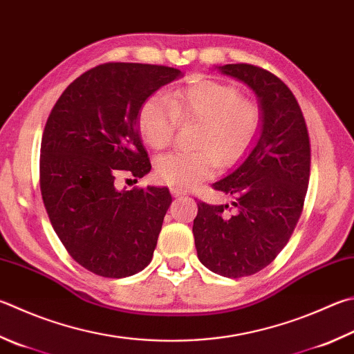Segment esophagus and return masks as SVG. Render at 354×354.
<instances>
[{
  "label": "esophagus",
  "mask_w": 354,
  "mask_h": 354,
  "mask_svg": "<svg viewBox=\"0 0 354 354\" xmlns=\"http://www.w3.org/2000/svg\"><path fill=\"white\" fill-rule=\"evenodd\" d=\"M171 195L175 196V198H179V196H183V195H185L183 190H179V189H171Z\"/></svg>",
  "instance_id": "esophagus-1"
}]
</instances>
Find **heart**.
Wrapping results in <instances>:
<instances>
[{
    "label": "heart",
    "instance_id": "obj_1",
    "mask_svg": "<svg viewBox=\"0 0 354 354\" xmlns=\"http://www.w3.org/2000/svg\"><path fill=\"white\" fill-rule=\"evenodd\" d=\"M178 119L196 120L195 151H175L156 160V176L173 189H194L214 176L218 159L223 165L240 160L260 130L261 113L257 104L241 97L232 85L199 80L169 93L155 94L139 110V131L151 149L171 142Z\"/></svg>",
    "mask_w": 354,
    "mask_h": 354
}]
</instances>
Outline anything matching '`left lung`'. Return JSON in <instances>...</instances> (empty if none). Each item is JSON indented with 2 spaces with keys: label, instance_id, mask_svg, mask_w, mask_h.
<instances>
[{
  "label": "left lung",
  "instance_id": "left-lung-1",
  "mask_svg": "<svg viewBox=\"0 0 354 354\" xmlns=\"http://www.w3.org/2000/svg\"><path fill=\"white\" fill-rule=\"evenodd\" d=\"M218 69L255 93L260 134L241 164L214 184L235 196V214H227V204L199 201L194 236L205 268L240 279L266 268L291 239L310 183L311 149L297 100L279 77L248 63Z\"/></svg>",
  "mask_w": 354,
  "mask_h": 354
}]
</instances>
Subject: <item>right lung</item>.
Wrapping results in <instances>:
<instances>
[{
    "mask_svg": "<svg viewBox=\"0 0 354 354\" xmlns=\"http://www.w3.org/2000/svg\"><path fill=\"white\" fill-rule=\"evenodd\" d=\"M181 75L169 66L105 63L77 77L49 114L40 150L44 207L68 254L100 277H130L151 261L170 192L118 190L115 179L150 171L139 110Z\"/></svg>",
    "mask_w": 354,
    "mask_h": 354,
    "instance_id": "obj_1",
    "label": "right lung"
}]
</instances>
